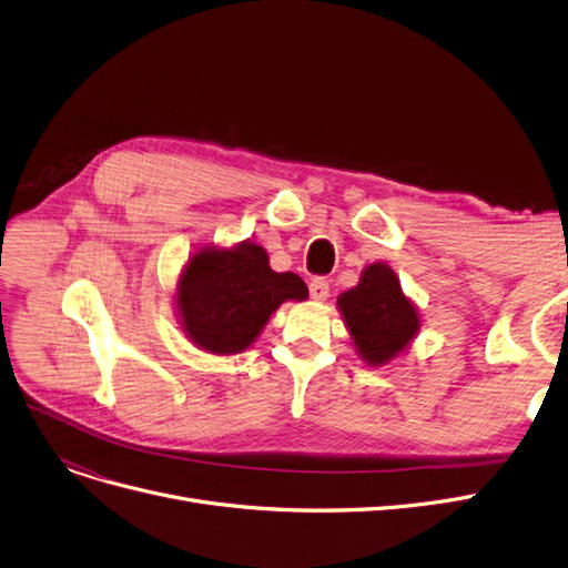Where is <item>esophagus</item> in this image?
I'll list each match as a JSON object with an SVG mask.
<instances>
[{
    "label": "esophagus",
    "mask_w": 568,
    "mask_h": 568,
    "mask_svg": "<svg viewBox=\"0 0 568 568\" xmlns=\"http://www.w3.org/2000/svg\"><path fill=\"white\" fill-rule=\"evenodd\" d=\"M328 293H331V288H328V282H326V280L316 277V280L310 282V296H312L314 301H320V303L326 301Z\"/></svg>",
    "instance_id": "obj_1"
}]
</instances>
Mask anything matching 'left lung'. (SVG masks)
<instances>
[{"label":"left lung","instance_id":"1","mask_svg":"<svg viewBox=\"0 0 568 568\" xmlns=\"http://www.w3.org/2000/svg\"><path fill=\"white\" fill-rule=\"evenodd\" d=\"M335 305L356 354L368 366H387L405 354L422 328L417 305L405 296L396 272L384 261L363 267L358 284L339 293Z\"/></svg>","mask_w":568,"mask_h":568}]
</instances>
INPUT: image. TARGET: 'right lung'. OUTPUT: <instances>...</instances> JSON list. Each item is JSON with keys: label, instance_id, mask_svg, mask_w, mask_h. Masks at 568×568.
Here are the masks:
<instances>
[{"label": "right lung", "instance_id": "right-lung-1", "mask_svg": "<svg viewBox=\"0 0 568 568\" xmlns=\"http://www.w3.org/2000/svg\"><path fill=\"white\" fill-rule=\"evenodd\" d=\"M286 301H307L305 282L293 272L272 270L265 248L252 240L197 246L174 288L181 331L214 356L252 347L272 312Z\"/></svg>", "mask_w": 568, "mask_h": 568}]
</instances>
